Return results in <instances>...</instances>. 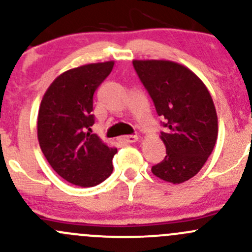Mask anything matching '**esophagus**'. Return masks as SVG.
<instances>
[{
    "instance_id": "esophagus-1",
    "label": "esophagus",
    "mask_w": 252,
    "mask_h": 252,
    "mask_svg": "<svg viewBox=\"0 0 252 252\" xmlns=\"http://www.w3.org/2000/svg\"><path fill=\"white\" fill-rule=\"evenodd\" d=\"M119 140L121 142H123V144H133V142H135L138 140V136L136 135H126V136H122V138H119Z\"/></svg>"
}]
</instances>
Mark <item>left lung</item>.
Here are the masks:
<instances>
[{"mask_svg":"<svg viewBox=\"0 0 252 252\" xmlns=\"http://www.w3.org/2000/svg\"><path fill=\"white\" fill-rule=\"evenodd\" d=\"M134 69L164 119L163 161L151 171L180 184L199 173L217 141L218 121L212 97L201 79L172 61H133Z\"/></svg>","mask_w":252,"mask_h":252,"instance_id":"left-lung-1","label":"left lung"}]
</instances>
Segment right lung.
Masks as SVG:
<instances>
[{"mask_svg": "<svg viewBox=\"0 0 252 252\" xmlns=\"http://www.w3.org/2000/svg\"><path fill=\"white\" fill-rule=\"evenodd\" d=\"M114 62L91 63L62 73L48 86L37 116V139L53 171L70 184L95 187L113 171L117 149L102 142L91 126L94 94Z\"/></svg>", "mask_w": 252, "mask_h": 252, "instance_id": "obj_1", "label": "right lung"}]
</instances>
